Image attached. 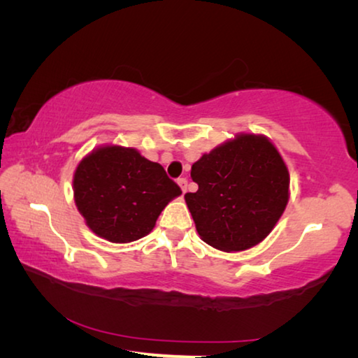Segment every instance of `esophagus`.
Returning a JSON list of instances; mask_svg holds the SVG:
<instances>
[{
    "label": "esophagus",
    "instance_id": "34e87169",
    "mask_svg": "<svg viewBox=\"0 0 358 358\" xmlns=\"http://www.w3.org/2000/svg\"><path fill=\"white\" fill-rule=\"evenodd\" d=\"M177 183H178V186L181 187V191L186 192V189H187V180H186V178H178Z\"/></svg>",
    "mask_w": 358,
    "mask_h": 358
}]
</instances>
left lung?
<instances>
[{
    "label": "left lung",
    "mask_w": 358,
    "mask_h": 358,
    "mask_svg": "<svg viewBox=\"0 0 358 358\" xmlns=\"http://www.w3.org/2000/svg\"><path fill=\"white\" fill-rule=\"evenodd\" d=\"M196 192L185 201L205 243L245 251L266 238L289 202V171L262 134L241 132L203 153L191 167Z\"/></svg>",
    "instance_id": "left-lung-1"
}]
</instances>
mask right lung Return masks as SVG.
<instances>
[{"instance_id":"obj_1","label":"right lung","mask_w":358,"mask_h":358,"mask_svg":"<svg viewBox=\"0 0 358 358\" xmlns=\"http://www.w3.org/2000/svg\"><path fill=\"white\" fill-rule=\"evenodd\" d=\"M72 189L87 226L112 243L148 235L161 211L181 194L161 164L120 145H102L85 156L76 167Z\"/></svg>"}]
</instances>
